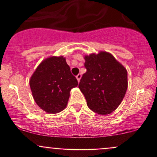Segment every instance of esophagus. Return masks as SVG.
<instances>
[{"label": "esophagus", "instance_id": "34e87169", "mask_svg": "<svg viewBox=\"0 0 157 157\" xmlns=\"http://www.w3.org/2000/svg\"><path fill=\"white\" fill-rule=\"evenodd\" d=\"M76 78L77 79V81L80 82V78H81V74H77V75L76 76Z\"/></svg>", "mask_w": 157, "mask_h": 157}]
</instances>
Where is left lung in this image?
<instances>
[{
	"label": "left lung",
	"mask_w": 157,
	"mask_h": 157,
	"mask_svg": "<svg viewBox=\"0 0 157 157\" xmlns=\"http://www.w3.org/2000/svg\"><path fill=\"white\" fill-rule=\"evenodd\" d=\"M84 59L86 72L78 86L86 104L96 113H111L118 108L126 93L127 71L108 52L92 54Z\"/></svg>",
	"instance_id": "1"
}]
</instances>
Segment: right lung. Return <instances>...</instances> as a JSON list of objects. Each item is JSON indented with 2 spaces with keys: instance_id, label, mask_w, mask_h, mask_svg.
I'll return each instance as SVG.
<instances>
[{
  "instance_id": "add662e5",
  "label": "right lung",
  "mask_w": 157,
  "mask_h": 157,
  "mask_svg": "<svg viewBox=\"0 0 157 157\" xmlns=\"http://www.w3.org/2000/svg\"><path fill=\"white\" fill-rule=\"evenodd\" d=\"M37 105L48 113L61 112L67 106L70 91L78 85L65 58L51 57L44 60L29 80Z\"/></svg>"
}]
</instances>
